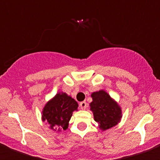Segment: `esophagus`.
I'll return each mask as SVG.
<instances>
[{
  "label": "esophagus",
  "mask_w": 160,
  "mask_h": 160,
  "mask_svg": "<svg viewBox=\"0 0 160 160\" xmlns=\"http://www.w3.org/2000/svg\"><path fill=\"white\" fill-rule=\"evenodd\" d=\"M79 107H80L81 109H82V110H85L87 107V102H81L79 103Z\"/></svg>",
  "instance_id": "34e87169"
}]
</instances>
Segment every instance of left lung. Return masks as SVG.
<instances>
[{
    "label": "left lung",
    "mask_w": 160,
    "mask_h": 160,
    "mask_svg": "<svg viewBox=\"0 0 160 160\" xmlns=\"http://www.w3.org/2000/svg\"><path fill=\"white\" fill-rule=\"evenodd\" d=\"M91 97L93 102L90 103V109L100 128L107 130L116 125L122 117L118 104L104 90L93 93Z\"/></svg>",
    "instance_id": "8db88e82"
}]
</instances>
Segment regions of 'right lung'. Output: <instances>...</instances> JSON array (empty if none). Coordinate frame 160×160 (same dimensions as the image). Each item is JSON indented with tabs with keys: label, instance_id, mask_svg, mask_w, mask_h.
Instances as JSON below:
<instances>
[{
	"label": "right lung",
	"instance_id": "obj_1",
	"mask_svg": "<svg viewBox=\"0 0 160 160\" xmlns=\"http://www.w3.org/2000/svg\"><path fill=\"white\" fill-rule=\"evenodd\" d=\"M78 102L66 93H58L46 103L42 111V120L47 121L52 130H66L73 111L78 110Z\"/></svg>",
	"mask_w": 160,
	"mask_h": 160
}]
</instances>
